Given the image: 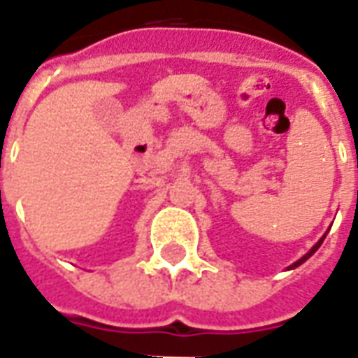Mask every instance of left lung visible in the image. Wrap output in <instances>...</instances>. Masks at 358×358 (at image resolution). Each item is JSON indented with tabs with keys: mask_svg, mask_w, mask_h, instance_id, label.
<instances>
[{
	"mask_svg": "<svg viewBox=\"0 0 358 358\" xmlns=\"http://www.w3.org/2000/svg\"><path fill=\"white\" fill-rule=\"evenodd\" d=\"M324 238H326V236H322V238H320V240L316 241V243H315V248L310 249V251H308V253H307V255H305V257H301V259H299V261H297V263H293L292 266H289V268H295V266H299V264H303V263H305V261H307L308 257H313V253H315L316 249H318V248H320V245H322Z\"/></svg>",
	"mask_w": 358,
	"mask_h": 358,
	"instance_id": "1",
	"label": "left lung"
}]
</instances>
